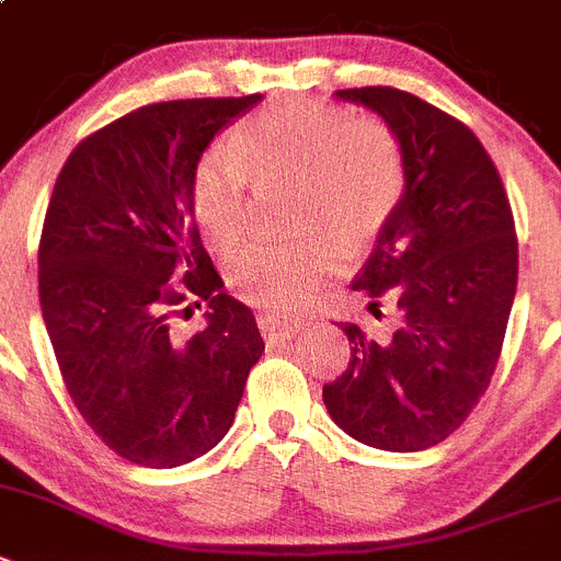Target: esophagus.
<instances>
[{
  "mask_svg": "<svg viewBox=\"0 0 561 561\" xmlns=\"http://www.w3.org/2000/svg\"><path fill=\"white\" fill-rule=\"evenodd\" d=\"M306 325V320H295V317L275 314V311H259V328L264 339H286L297 333Z\"/></svg>",
  "mask_w": 561,
  "mask_h": 561,
  "instance_id": "34e87169",
  "label": "esophagus"
}]
</instances>
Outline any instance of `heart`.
<instances>
[{"label":"heart","mask_w":561,"mask_h":561,"mask_svg":"<svg viewBox=\"0 0 561 561\" xmlns=\"http://www.w3.org/2000/svg\"><path fill=\"white\" fill-rule=\"evenodd\" d=\"M300 180L302 225L331 230L295 244H253L228 264L236 295L270 311H295L320 297L344 247L373 239L405 192L400 141L381 122L356 119L320 100L272 102L233 141L210 144L192 174V208L208 244L228 250L250 225L255 180Z\"/></svg>","instance_id":"1"}]
</instances>
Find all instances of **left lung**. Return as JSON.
Returning <instances> with one entry per match:
<instances>
[{
  "label": "left lung",
  "instance_id": "8db88e82",
  "mask_svg": "<svg viewBox=\"0 0 561 561\" xmlns=\"http://www.w3.org/2000/svg\"><path fill=\"white\" fill-rule=\"evenodd\" d=\"M387 122L405 192L353 289L400 314L373 339L342 322L351 364L322 387L333 423L369 448L414 454L448 439L490 387L517 289V236L501 174L476 133L389 85L336 91Z\"/></svg>",
  "mask_w": 561,
  "mask_h": 561
}]
</instances>
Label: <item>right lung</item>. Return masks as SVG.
<instances>
[{
    "label": "right lung",
    "instance_id": "1",
    "mask_svg": "<svg viewBox=\"0 0 561 561\" xmlns=\"http://www.w3.org/2000/svg\"><path fill=\"white\" fill-rule=\"evenodd\" d=\"M261 94L144 105L91 133L58 174L38 247V297L82 420L141 467L188 465L233 425L264 353L253 311L222 291L199 241L192 174ZM209 306L186 343L171 317Z\"/></svg>",
    "mask_w": 561,
    "mask_h": 561
}]
</instances>
